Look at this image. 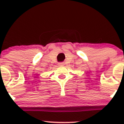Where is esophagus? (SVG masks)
<instances>
[{
    "label": "esophagus",
    "mask_w": 124,
    "mask_h": 124,
    "mask_svg": "<svg viewBox=\"0 0 124 124\" xmlns=\"http://www.w3.org/2000/svg\"><path fill=\"white\" fill-rule=\"evenodd\" d=\"M64 63L63 62H61V63H59V66H63L64 65Z\"/></svg>",
    "instance_id": "esophagus-1"
}]
</instances>
